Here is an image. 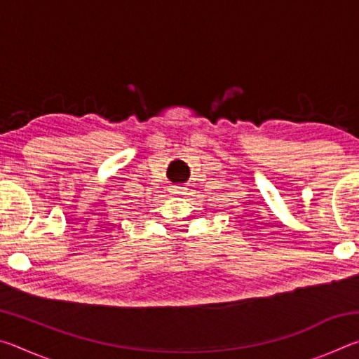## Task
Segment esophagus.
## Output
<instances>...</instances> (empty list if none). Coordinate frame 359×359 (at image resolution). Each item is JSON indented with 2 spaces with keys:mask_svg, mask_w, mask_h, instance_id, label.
Returning a JSON list of instances; mask_svg holds the SVG:
<instances>
[{
  "mask_svg": "<svg viewBox=\"0 0 359 359\" xmlns=\"http://www.w3.org/2000/svg\"><path fill=\"white\" fill-rule=\"evenodd\" d=\"M184 190H185V188L180 187V185H172L171 187V193L172 194H182V193H185Z\"/></svg>",
  "mask_w": 359,
  "mask_h": 359,
  "instance_id": "obj_1",
  "label": "esophagus"
}]
</instances>
